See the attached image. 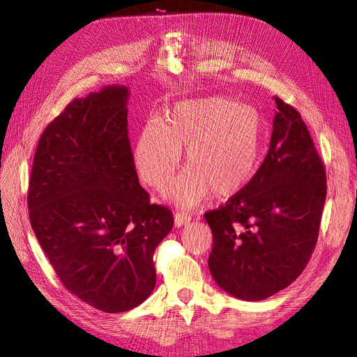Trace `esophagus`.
I'll list each match as a JSON object with an SVG mask.
<instances>
[{
  "label": "esophagus",
  "mask_w": 357,
  "mask_h": 357,
  "mask_svg": "<svg viewBox=\"0 0 357 357\" xmlns=\"http://www.w3.org/2000/svg\"><path fill=\"white\" fill-rule=\"evenodd\" d=\"M190 219H192L190 214L183 213V211H177L174 214V225L177 226V228H180V226H183V225H188L190 222Z\"/></svg>",
  "instance_id": "obj_1"
}]
</instances>
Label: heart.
Here are the masks:
<instances>
[{
    "label": "heart",
    "mask_w": 357,
    "mask_h": 357,
    "mask_svg": "<svg viewBox=\"0 0 357 357\" xmlns=\"http://www.w3.org/2000/svg\"><path fill=\"white\" fill-rule=\"evenodd\" d=\"M264 122L253 105L225 96H205L174 104L159 121L139 131L132 159L139 177L153 189L171 180L186 149L188 168L167 195L180 207H193L211 192L229 198L255 177L262 149Z\"/></svg>",
    "instance_id": "obj_1"
}]
</instances>
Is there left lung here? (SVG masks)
Returning a JSON list of instances; mask_svg holds the SVG:
<instances>
[{
  "label": "left lung",
  "mask_w": 357,
  "mask_h": 357,
  "mask_svg": "<svg viewBox=\"0 0 357 357\" xmlns=\"http://www.w3.org/2000/svg\"><path fill=\"white\" fill-rule=\"evenodd\" d=\"M271 143L252 181L204 214L213 232L208 268L238 299L262 301L291 284L314 250L326 172L294 107L275 96Z\"/></svg>",
  "instance_id": "1"
}]
</instances>
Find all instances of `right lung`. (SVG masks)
Listing matches in <instances>:
<instances>
[{"mask_svg": "<svg viewBox=\"0 0 357 357\" xmlns=\"http://www.w3.org/2000/svg\"><path fill=\"white\" fill-rule=\"evenodd\" d=\"M126 86L71 101L40 137L28 208L62 284L104 312L138 307L156 284L153 253L172 213L139 186L128 138Z\"/></svg>", "mask_w": 357, "mask_h": 357, "instance_id": "add662e5", "label": "right lung"}]
</instances>
